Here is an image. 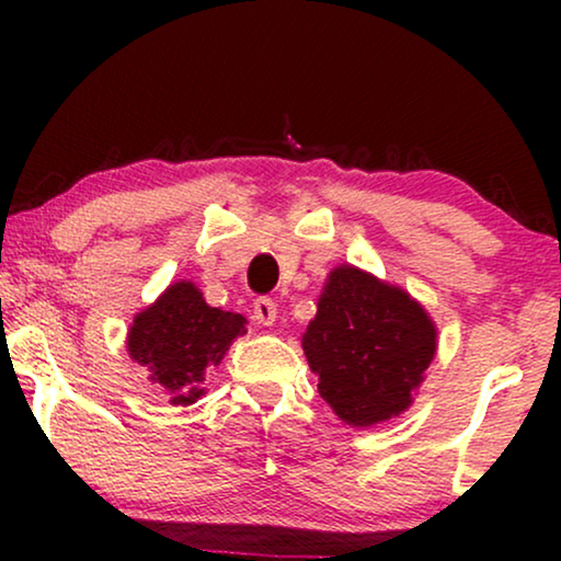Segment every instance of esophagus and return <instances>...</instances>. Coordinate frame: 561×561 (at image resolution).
<instances>
[{
  "instance_id": "1",
  "label": "esophagus",
  "mask_w": 561,
  "mask_h": 561,
  "mask_svg": "<svg viewBox=\"0 0 561 561\" xmlns=\"http://www.w3.org/2000/svg\"><path fill=\"white\" fill-rule=\"evenodd\" d=\"M252 313H255L257 324L273 327L275 317H278V306H275L273 298H257L255 306H252Z\"/></svg>"
}]
</instances>
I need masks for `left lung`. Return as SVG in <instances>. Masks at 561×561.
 <instances>
[{"label":"left lung","mask_w":561,"mask_h":561,"mask_svg":"<svg viewBox=\"0 0 561 561\" xmlns=\"http://www.w3.org/2000/svg\"><path fill=\"white\" fill-rule=\"evenodd\" d=\"M301 347L321 398L344 424L363 428L411 409L436 355V324L409 290L336 265Z\"/></svg>","instance_id":"left-lung-1"}]
</instances>
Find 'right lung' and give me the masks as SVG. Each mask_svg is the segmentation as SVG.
Wrapping results in <instances>:
<instances>
[{
  "label": "right lung",
  "mask_w": 561,
  "mask_h": 561,
  "mask_svg": "<svg viewBox=\"0 0 561 561\" xmlns=\"http://www.w3.org/2000/svg\"><path fill=\"white\" fill-rule=\"evenodd\" d=\"M248 334L242 313L206 304L191 280H175L135 313L127 332V355L148 367L173 405H191L204 396V375L225 359L237 336Z\"/></svg>",
  "instance_id": "right-lung-1"
}]
</instances>
